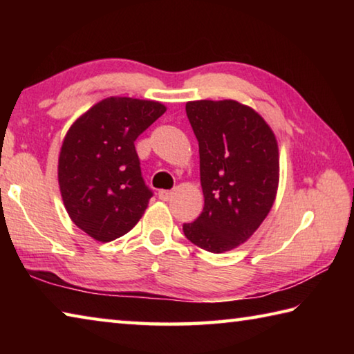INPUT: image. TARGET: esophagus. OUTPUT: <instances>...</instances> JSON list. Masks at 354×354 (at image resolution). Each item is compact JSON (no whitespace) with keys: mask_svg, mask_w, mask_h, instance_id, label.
Masks as SVG:
<instances>
[{"mask_svg":"<svg viewBox=\"0 0 354 354\" xmlns=\"http://www.w3.org/2000/svg\"><path fill=\"white\" fill-rule=\"evenodd\" d=\"M171 195H173L171 190H159V194H158V196L162 201H169L171 198Z\"/></svg>","mask_w":354,"mask_h":354,"instance_id":"34e87169","label":"esophagus"}]
</instances>
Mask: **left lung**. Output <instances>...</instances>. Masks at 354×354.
I'll use <instances>...</instances> for the list:
<instances>
[{"mask_svg":"<svg viewBox=\"0 0 354 354\" xmlns=\"http://www.w3.org/2000/svg\"><path fill=\"white\" fill-rule=\"evenodd\" d=\"M185 112L200 147L205 207L183 231L196 247L225 253L248 241L270 212L279 181L277 137L234 100L189 101Z\"/></svg>","mask_w":354,"mask_h":354,"instance_id":"8db88e82","label":"left lung"}]
</instances>
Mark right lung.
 I'll return each instance as SVG.
<instances>
[{"label": "right lung", "mask_w": 354, "mask_h": 354, "mask_svg": "<svg viewBox=\"0 0 354 354\" xmlns=\"http://www.w3.org/2000/svg\"><path fill=\"white\" fill-rule=\"evenodd\" d=\"M165 112L158 101L111 97L71 124L57 178L73 223L98 242L129 232L153 196L142 178L134 142Z\"/></svg>", "instance_id": "right-lung-1"}]
</instances>
